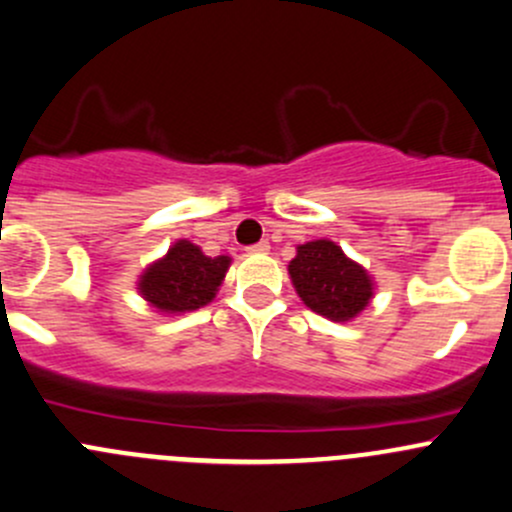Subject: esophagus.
<instances>
[{
    "label": "esophagus",
    "instance_id": "obj_1",
    "mask_svg": "<svg viewBox=\"0 0 512 512\" xmlns=\"http://www.w3.org/2000/svg\"><path fill=\"white\" fill-rule=\"evenodd\" d=\"M267 250H270V242H267V240H262V242H257V245L247 247V252H252V255H255V252H267Z\"/></svg>",
    "mask_w": 512,
    "mask_h": 512
}]
</instances>
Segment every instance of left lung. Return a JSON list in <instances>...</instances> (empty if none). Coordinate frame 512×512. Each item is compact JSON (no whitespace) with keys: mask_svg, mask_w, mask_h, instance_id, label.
<instances>
[{"mask_svg":"<svg viewBox=\"0 0 512 512\" xmlns=\"http://www.w3.org/2000/svg\"><path fill=\"white\" fill-rule=\"evenodd\" d=\"M287 270L302 302L332 322H349L364 312L374 297V280L369 272L359 262L349 260L332 240L299 245Z\"/></svg>","mask_w":512,"mask_h":512,"instance_id":"left-lung-1","label":"left lung"}]
</instances>
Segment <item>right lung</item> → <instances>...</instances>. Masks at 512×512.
<instances>
[{"mask_svg":"<svg viewBox=\"0 0 512 512\" xmlns=\"http://www.w3.org/2000/svg\"><path fill=\"white\" fill-rule=\"evenodd\" d=\"M230 262L227 255L208 257L190 240H178L138 277V292L158 312H193L213 302Z\"/></svg>","mask_w":512,"mask_h":512,"instance_id":"right-lung-1","label":"right lung"}]
</instances>
